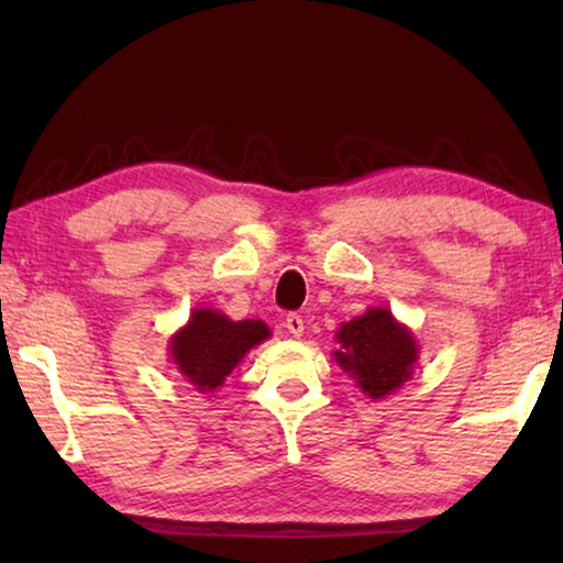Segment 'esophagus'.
Returning <instances> with one entry per match:
<instances>
[{"label": "esophagus", "mask_w": 563, "mask_h": 563, "mask_svg": "<svg viewBox=\"0 0 563 563\" xmlns=\"http://www.w3.org/2000/svg\"><path fill=\"white\" fill-rule=\"evenodd\" d=\"M285 330H288L292 338H300V335H302V330H305V322H302V318H300V316H295V312H290V316L285 318Z\"/></svg>", "instance_id": "1"}]
</instances>
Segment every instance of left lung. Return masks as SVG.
I'll use <instances>...</instances> for the list:
<instances>
[{"label": "left lung", "instance_id": "obj_1", "mask_svg": "<svg viewBox=\"0 0 563 563\" xmlns=\"http://www.w3.org/2000/svg\"><path fill=\"white\" fill-rule=\"evenodd\" d=\"M335 340L340 350L332 352V357L369 399L395 395L412 379L419 345L415 332L389 308H367L362 316L342 322Z\"/></svg>", "mask_w": 563, "mask_h": 563}]
</instances>
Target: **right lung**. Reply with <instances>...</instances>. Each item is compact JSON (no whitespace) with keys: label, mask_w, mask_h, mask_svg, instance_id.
<instances>
[{"label":"right lung","mask_w":563,"mask_h":563,"mask_svg":"<svg viewBox=\"0 0 563 563\" xmlns=\"http://www.w3.org/2000/svg\"><path fill=\"white\" fill-rule=\"evenodd\" d=\"M268 338L263 320H231L221 310L194 308L186 325L170 335L168 357L196 393L208 395Z\"/></svg>","instance_id":"right-lung-1"}]
</instances>
